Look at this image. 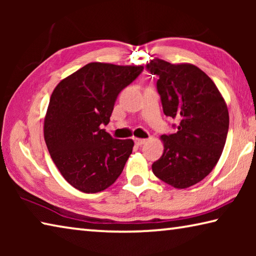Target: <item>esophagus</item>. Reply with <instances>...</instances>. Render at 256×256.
Returning <instances> with one entry per match:
<instances>
[{"instance_id":"obj_1","label":"esophagus","mask_w":256,"mask_h":256,"mask_svg":"<svg viewBox=\"0 0 256 256\" xmlns=\"http://www.w3.org/2000/svg\"><path fill=\"white\" fill-rule=\"evenodd\" d=\"M134 142H136V146H144V144H146V138H134Z\"/></svg>"}]
</instances>
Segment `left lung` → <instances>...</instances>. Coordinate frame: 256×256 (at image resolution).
<instances>
[{
	"label": "left lung",
	"instance_id": "1",
	"mask_svg": "<svg viewBox=\"0 0 256 256\" xmlns=\"http://www.w3.org/2000/svg\"><path fill=\"white\" fill-rule=\"evenodd\" d=\"M146 68L159 76L164 115L178 120L176 133L160 136L164 154L152 164V172L175 188H190L210 174L222 154L227 104L214 82L193 64L154 58Z\"/></svg>",
	"mask_w": 256,
	"mask_h": 256
}]
</instances>
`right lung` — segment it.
Listing matches in <instances>:
<instances>
[{"instance_id":"right-lung-1","label":"right lung","mask_w":256,"mask_h":256,"mask_svg":"<svg viewBox=\"0 0 256 256\" xmlns=\"http://www.w3.org/2000/svg\"><path fill=\"white\" fill-rule=\"evenodd\" d=\"M142 66L92 62L55 86L44 120V138L54 164L68 184L84 193L110 188L132 154L131 138H112L110 123L118 94Z\"/></svg>"}]
</instances>
